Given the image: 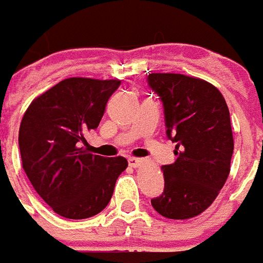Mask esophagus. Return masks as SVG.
I'll use <instances>...</instances> for the list:
<instances>
[{
	"label": "esophagus",
	"instance_id": "34e87169",
	"mask_svg": "<svg viewBox=\"0 0 263 263\" xmlns=\"http://www.w3.org/2000/svg\"><path fill=\"white\" fill-rule=\"evenodd\" d=\"M143 163V160L142 159H138V157H129L128 159V164L131 167H134V168H137V167H139Z\"/></svg>",
	"mask_w": 263,
	"mask_h": 263
}]
</instances>
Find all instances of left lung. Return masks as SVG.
Wrapping results in <instances>:
<instances>
[{
    "instance_id": "obj_1",
    "label": "left lung",
    "mask_w": 263,
    "mask_h": 263,
    "mask_svg": "<svg viewBox=\"0 0 263 263\" xmlns=\"http://www.w3.org/2000/svg\"><path fill=\"white\" fill-rule=\"evenodd\" d=\"M147 83L163 103L177 156L161 166L164 191L152 206L167 219H191L213 203L230 173L234 141L229 107L213 85L198 78L151 73Z\"/></svg>"
}]
</instances>
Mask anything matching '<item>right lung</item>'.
Wrapping results in <instances>:
<instances>
[{
  "label": "right lung",
  "instance_id": "obj_1",
  "mask_svg": "<svg viewBox=\"0 0 263 263\" xmlns=\"http://www.w3.org/2000/svg\"><path fill=\"white\" fill-rule=\"evenodd\" d=\"M121 81L68 78L36 97L21 122L19 149L33 188L57 215L87 219L111 199L125 157L87 153L85 134L96 129Z\"/></svg>",
  "mask_w": 263,
  "mask_h": 263
}]
</instances>
